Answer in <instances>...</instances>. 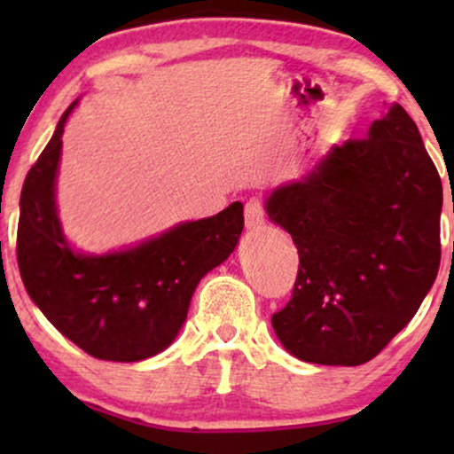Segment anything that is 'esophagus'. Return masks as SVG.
Segmentation results:
<instances>
[{
	"mask_svg": "<svg viewBox=\"0 0 454 454\" xmlns=\"http://www.w3.org/2000/svg\"><path fill=\"white\" fill-rule=\"evenodd\" d=\"M244 219H246V227L254 229V231L264 225V208H262V204H260V200H256V198H252V200L246 202Z\"/></svg>",
	"mask_w": 454,
	"mask_h": 454,
	"instance_id": "obj_1",
	"label": "esophagus"
}]
</instances>
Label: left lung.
<instances>
[{"label": "left lung", "mask_w": 454, "mask_h": 454, "mask_svg": "<svg viewBox=\"0 0 454 454\" xmlns=\"http://www.w3.org/2000/svg\"><path fill=\"white\" fill-rule=\"evenodd\" d=\"M264 208L300 254L272 328L301 362H370L436 281L442 182L399 103L365 138L333 146L301 179L277 185Z\"/></svg>", "instance_id": "8db88e82"}]
</instances>
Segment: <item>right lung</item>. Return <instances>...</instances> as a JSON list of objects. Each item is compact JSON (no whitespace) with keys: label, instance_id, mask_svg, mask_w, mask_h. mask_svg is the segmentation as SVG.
<instances>
[{"label":"right lung","instance_id":"right-lung-1","mask_svg":"<svg viewBox=\"0 0 454 454\" xmlns=\"http://www.w3.org/2000/svg\"><path fill=\"white\" fill-rule=\"evenodd\" d=\"M74 101L30 167L18 221V269L45 318L74 345L107 362H142L167 349L188 318L200 278L225 262L244 231V204L185 221L120 252L84 254L61 229V136Z\"/></svg>","mask_w":454,"mask_h":454}]
</instances>
